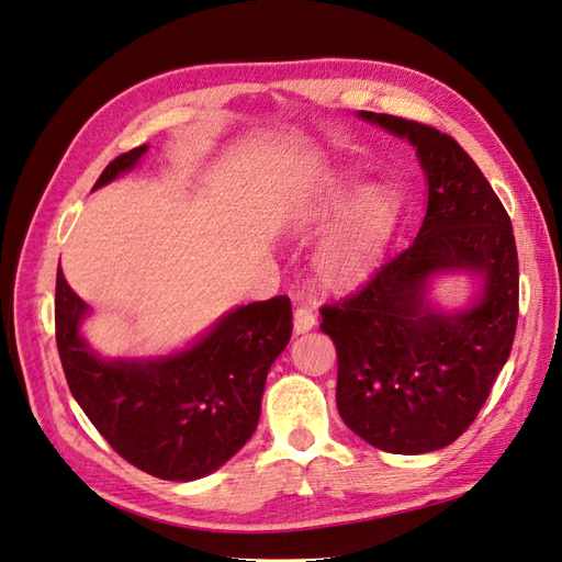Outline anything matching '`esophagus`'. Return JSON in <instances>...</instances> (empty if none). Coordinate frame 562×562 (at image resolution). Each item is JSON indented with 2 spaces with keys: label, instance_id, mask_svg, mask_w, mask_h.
Here are the masks:
<instances>
[{
  "label": "esophagus",
  "instance_id": "1",
  "mask_svg": "<svg viewBox=\"0 0 562 562\" xmlns=\"http://www.w3.org/2000/svg\"><path fill=\"white\" fill-rule=\"evenodd\" d=\"M314 324H317V317H314V312H312V310H307V307H297V310L293 312V328H295V334H297V336H300V334H307V331H312Z\"/></svg>",
  "mask_w": 562,
  "mask_h": 562
}]
</instances>
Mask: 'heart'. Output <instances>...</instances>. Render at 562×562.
<instances>
[{
  "label": "heart",
  "instance_id": "b5f03b06",
  "mask_svg": "<svg viewBox=\"0 0 562 562\" xmlns=\"http://www.w3.org/2000/svg\"><path fill=\"white\" fill-rule=\"evenodd\" d=\"M355 186L358 181L352 176L326 178L289 216L291 234L300 238L317 234L334 218L314 259V269L326 289H340L358 279L384 252L398 222V202L389 186L364 183L351 199Z\"/></svg>",
  "mask_w": 562,
  "mask_h": 562
}]
</instances>
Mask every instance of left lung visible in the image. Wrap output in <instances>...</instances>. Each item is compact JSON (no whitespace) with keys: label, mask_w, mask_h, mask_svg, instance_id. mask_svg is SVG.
I'll list each match as a JSON object with an SVG mask.
<instances>
[{"label":"left lung","mask_w":562,"mask_h":562,"mask_svg":"<svg viewBox=\"0 0 562 562\" xmlns=\"http://www.w3.org/2000/svg\"><path fill=\"white\" fill-rule=\"evenodd\" d=\"M415 147L427 212L415 240L379 265L350 297L322 310L338 352V415L386 453L453 443L486 403L517 326V248L508 212L472 157L446 133L358 112ZM441 276L477 289L460 308L431 295Z\"/></svg>","instance_id":"obj_1"}]
</instances>
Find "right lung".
<instances>
[{"label": "right lung", "mask_w": 562, "mask_h": 562, "mask_svg": "<svg viewBox=\"0 0 562 562\" xmlns=\"http://www.w3.org/2000/svg\"><path fill=\"white\" fill-rule=\"evenodd\" d=\"M147 145L119 155L94 188L138 167ZM57 346L76 403L135 468L195 482L216 472L257 429L267 374L289 346L291 300L277 295L224 312L183 348L104 358L83 336L90 307L57 271Z\"/></svg>", "instance_id": "right-lung-1"}]
</instances>
